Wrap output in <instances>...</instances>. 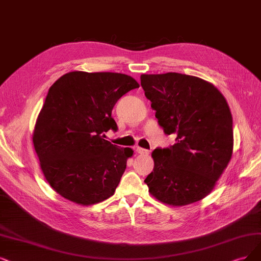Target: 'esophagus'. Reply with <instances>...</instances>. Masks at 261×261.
<instances>
[{"instance_id":"34e87169","label":"esophagus","mask_w":261,"mask_h":261,"mask_svg":"<svg viewBox=\"0 0 261 261\" xmlns=\"http://www.w3.org/2000/svg\"><path fill=\"white\" fill-rule=\"evenodd\" d=\"M137 152L140 153V155H147V153H149V150L138 146V147H137Z\"/></svg>"}]
</instances>
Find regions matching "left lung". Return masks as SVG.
Listing matches in <instances>:
<instances>
[{
    "label": "left lung",
    "mask_w": 261,
    "mask_h": 261,
    "mask_svg": "<svg viewBox=\"0 0 261 261\" xmlns=\"http://www.w3.org/2000/svg\"><path fill=\"white\" fill-rule=\"evenodd\" d=\"M141 86L166 134L176 143L156 148L145 178L150 195L181 206L205 198L232 156V116L211 83L180 73L143 74Z\"/></svg>",
    "instance_id": "left-lung-1"
}]
</instances>
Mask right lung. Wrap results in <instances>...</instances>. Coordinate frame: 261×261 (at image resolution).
<instances>
[{
  "mask_svg": "<svg viewBox=\"0 0 261 261\" xmlns=\"http://www.w3.org/2000/svg\"><path fill=\"white\" fill-rule=\"evenodd\" d=\"M139 87L125 74L82 71L64 74L50 87L33 144L46 180L60 196L91 205L114 195L133 150L104 140V132L117 130L114 105Z\"/></svg>",
  "mask_w": 261,
  "mask_h": 261,
  "instance_id": "right-lung-1",
  "label": "right lung"
}]
</instances>
